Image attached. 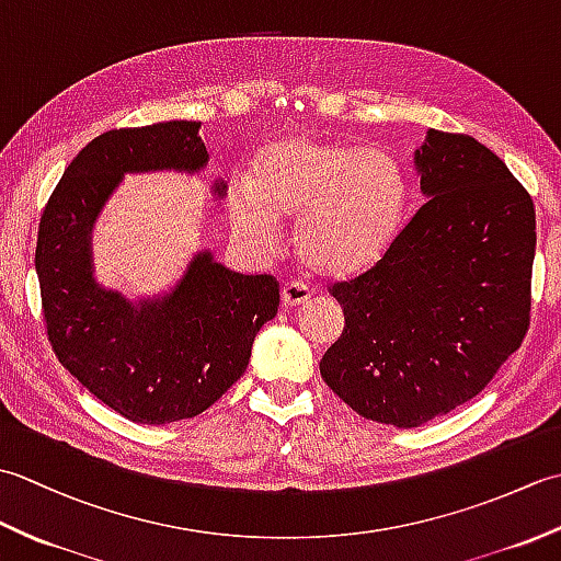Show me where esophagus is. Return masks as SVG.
I'll use <instances>...</instances> for the list:
<instances>
[{"label": "esophagus", "mask_w": 561, "mask_h": 561, "mask_svg": "<svg viewBox=\"0 0 561 561\" xmlns=\"http://www.w3.org/2000/svg\"><path fill=\"white\" fill-rule=\"evenodd\" d=\"M311 301V289L306 287L301 282H287L282 287V304L287 308H296Z\"/></svg>", "instance_id": "obj_1"}]
</instances>
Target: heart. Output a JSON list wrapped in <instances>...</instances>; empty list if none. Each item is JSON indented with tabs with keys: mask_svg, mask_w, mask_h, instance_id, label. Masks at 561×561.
<instances>
[{
	"mask_svg": "<svg viewBox=\"0 0 561 561\" xmlns=\"http://www.w3.org/2000/svg\"><path fill=\"white\" fill-rule=\"evenodd\" d=\"M408 178L390 151L318 135L279 139L260 153L253 178H236V231L260 250L279 241V217H296V250L323 277H352L386 255L396 238Z\"/></svg>",
	"mask_w": 561,
	"mask_h": 561,
	"instance_id": "b5f03b06",
	"label": "heart"
}]
</instances>
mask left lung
<instances>
[{
    "label": "left lung",
    "instance_id": "1",
    "mask_svg": "<svg viewBox=\"0 0 561 561\" xmlns=\"http://www.w3.org/2000/svg\"><path fill=\"white\" fill-rule=\"evenodd\" d=\"M414 165L426 202L330 289L344 330L320 362L354 412L400 428L472 400L520 347L535 257L528 190L478 139L428 129Z\"/></svg>",
    "mask_w": 561,
    "mask_h": 561
}]
</instances>
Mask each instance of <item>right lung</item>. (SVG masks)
I'll return each mask as SVG.
<instances>
[{
  "instance_id": "right-lung-1",
  "label": "right lung",
  "mask_w": 561,
  "mask_h": 561,
  "mask_svg": "<svg viewBox=\"0 0 561 561\" xmlns=\"http://www.w3.org/2000/svg\"><path fill=\"white\" fill-rule=\"evenodd\" d=\"M199 123L111 129L83 147L43 209L35 245L47 340L59 364L129 422L169 424L211 408L277 316L279 282L197 253L175 287L137 304L93 277L91 231L125 173L207 165ZM224 181L214 195L224 197Z\"/></svg>"
}]
</instances>
